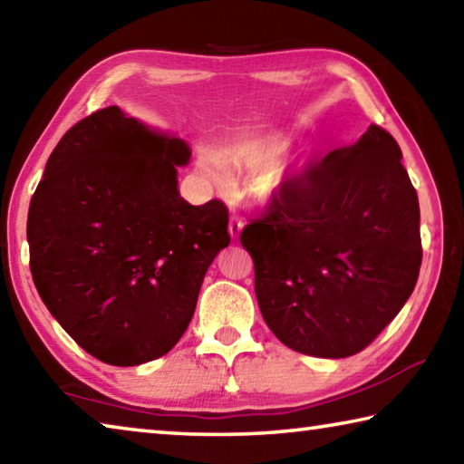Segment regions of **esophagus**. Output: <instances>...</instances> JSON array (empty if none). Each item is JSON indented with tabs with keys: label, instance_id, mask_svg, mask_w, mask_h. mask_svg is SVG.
Here are the masks:
<instances>
[{
	"label": "esophagus",
	"instance_id": "obj_1",
	"mask_svg": "<svg viewBox=\"0 0 464 464\" xmlns=\"http://www.w3.org/2000/svg\"><path fill=\"white\" fill-rule=\"evenodd\" d=\"M241 229H243V221L239 217H231V221H229V233H231V237L233 239H237L239 237V233H241Z\"/></svg>",
	"mask_w": 464,
	"mask_h": 464
}]
</instances>
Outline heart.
Here are the masks:
<instances>
[{"mask_svg":"<svg viewBox=\"0 0 464 464\" xmlns=\"http://www.w3.org/2000/svg\"><path fill=\"white\" fill-rule=\"evenodd\" d=\"M285 147H286L285 140H270V143H266L260 149H256V151H251L247 160H249V163H254V166H257V168L272 166V163L276 161V157L285 151ZM204 169L213 176L218 174L217 163L210 160L204 161ZM280 182H282V176L278 174V171H268V174H264L260 178V182H257V192H260V196H264V198H268V196H272L278 190Z\"/></svg>","mask_w":464,"mask_h":464,"instance_id":"b5f03b06","label":"heart"}]
</instances>
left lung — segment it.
<instances>
[{
	"label": "left lung",
	"instance_id": "obj_1",
	"mask_svg": "<svg viewBox=\"0 0 464 464\" xmlns=\"http://www.w3.org/2000/svg\"><path fill=\"white\" fill-rule=\"evenodd\" d=\"M239 239L282 343L319 358L358 354L420 276V202L397 140L371 124L358 143L286 179Z\"/></svg>",
	"mask_w": 464,
	"mask_h": 464
}]
</instances>
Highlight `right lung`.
<instances>
[{
	"instance_id": "add662e5",
	"label": "right lung",
	"mask_w": 464,
	"mask_h": 464,
	"mask_svg": "<svg viewBox=\"0 0 464 464\" xmlns=\"http://www.w3.org/2000/svg\"><path fill=\"white\" fill-rule=\"evenodd\" d=\"M182 139L119 106L73 124L30 200V272L46 309L93 358L137 366L174 348L218 251L229 210L178 192Z\"/></svg>"
}]
</instances>
